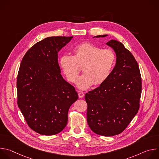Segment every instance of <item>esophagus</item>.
Listing matches in <instances>:
<instances>
[{
  "label": "esophagus",
  "instance_id": "esophagus-1",
  "mask_svg": "<svg viewBox=\"0 0 159 159\" xmlns=\"http://www.w3.org/2000/svg\"><path fill=\"white\" fill-rule=\"evenodd\" d=\"M78 95H79V97L80 98H82L84 96V94L83 93L80 92V91H79V92Z\"/></svg>",
  "mask_w": 159,
  "mask_h": 159
}]
</instances>
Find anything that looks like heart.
Returning <instances> with one entry per match:
<instances>
[{
	"instance_id": "obj_1",
	"label": "heart",
	"mask_w": 159,
	"mask_h": 159,
	"mask_svg": "<svg viewBox=\"0 0 159 159\" xmlns=\"http://www.w3.org/2000/svg\"><path fill=\"white\" fill-rule=\"evenodd\" d=\"M74 55H63L58 60L59 66L66 79L75 83L82 66L84 72L77 80V87L82 90L93 84H103L111 75L116 63L115 52L102 49L91 43H84L73 50Z\"/></svg>"
}]
</instances>
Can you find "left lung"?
<instances>
[{"instance_id":"8db88e82","label":"left lung","mask_w":159,"mask_h":159,"mask_svg":"<svg viewBox=\"0 0 159 159\" xmlns=\"http://www.w3.org/2000/svg\"><path fill=\"white\" fill-rule=\"evenodd\" d=\"M106 44L116 53V65L109 77L86 93L85 99L90 128L98 134L111 137L122 133L137 114L142 78L137 61L122 43L111 39Z\"/></svg>"}]
</instances>
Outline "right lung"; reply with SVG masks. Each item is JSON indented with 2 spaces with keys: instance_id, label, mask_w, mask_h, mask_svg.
I'll use <instances>...</instances> for the list:
<instances>
[{
  "instance_id": "right-lung-1",
  "label": "right lung",
  "mask_w": 159,
  "mask_h": 159,
  "mask_svg": "<svg viewBox=\"0 0 159 159\" xmlns=\"http://www.w3.org/2000/svg\"><path fill=\"white\" fill-rule=\"evenodd\" d=\"M73 36H52L36 43L22 58L17 78V105L30 126L43 135L61 131L68 111L78 99L60 74L58 52Z\"/></svg>"
}]
</instances>
